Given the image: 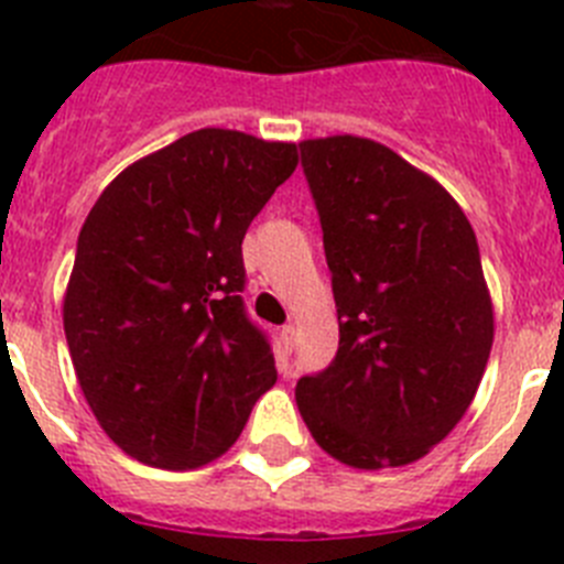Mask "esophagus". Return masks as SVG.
<instances>
[{
	"label": "esophagus",
	"instance_id": "34e87169",
	"mask_svg": "<svg viewBox=\"0 0 564 564\" xmlns=\"http://www.w3.org/2000/svg\"><path fill=\"white\" fill-rule=\"evenodd\" d=\"M279 344H282V350L291 352L293 344H296V327L293 325L282 327V330H279Z\"/></svg>",
	"mask_w": 564,
	"mask_h": 564
}]
</instances>
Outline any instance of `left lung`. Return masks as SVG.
Instances as JSON below:
<instances>
[{"label": "left lung", "mask_w": 564, "mask_h": 564, "mask_svg": "<svg viewBox=\"0 0 564 564\" xmlns=\"http://www.w3.org/2000/svg\"><path fill=\"white\" fill-rule=\"evenodd\" d=\"M299 147L338 311V352L299 378V412L344 466H410L460 423L486 372L495 305L477 237L390 147L358 134Z\"/></svg>", "instance_id": "1"}]
</instances>
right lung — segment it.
<instances>
[{
  "instance_id": "right-lung-1",
  "label": "right lung",
  "mask_w": 564,
  "mask_h": 564,
  "mask_svg": "<svg viewBox=\"0 0 564 564\" xmlns=\"http://www.w3.org/2000/svg\"><path fill=\"white\" fill-rule=\"evenodd\" d=\"M296 163V143L206 127L123 169L87 214L64 333L89 410L134 460H217L276 383L239 299L242 237Z\"/></svg>"
}]
</instances>
